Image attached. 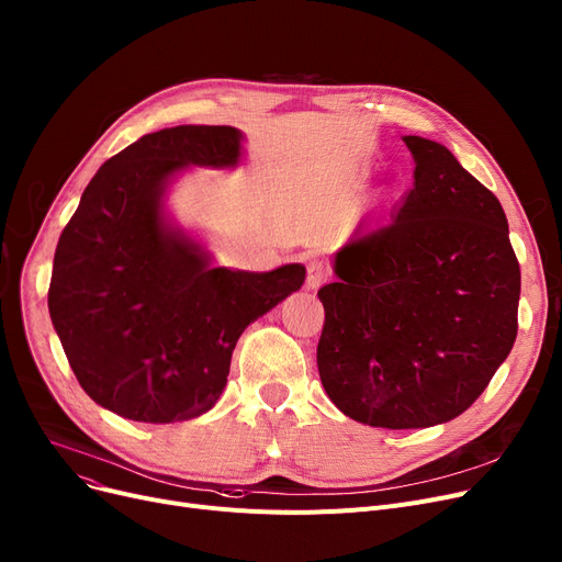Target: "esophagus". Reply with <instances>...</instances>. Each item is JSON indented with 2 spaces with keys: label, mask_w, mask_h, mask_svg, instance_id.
I'll return each instance as SVG.
<instances>
[{
  "label": "esophagus",
  "mask_w": 562,
  "mask_h": 562,
  "mask_svg": "<svg viewBox=\"0 0 562 562\" xmlns=\"http://www.w3.org/2000/svg\"><path fill=\"white\" fill-rule=\"evenodd\" d=\"M305 266H307V289H316L323 280L328 278V271L323 269V261L316 255L305 257Z\"/></svg>",
  "instance_id": "1"
}]
</instances>
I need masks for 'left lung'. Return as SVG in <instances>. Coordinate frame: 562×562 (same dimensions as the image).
<instances>
[{"mask_svg": "<svg viewBox=\"0 0 562 562\" xmlns=\"http://www.w3.org/2000/svg\"><path fill=\"white\" fill-rule=\"evenodd\" d=\"M415 187L352 234L318 289L323 387L373 428L445 424L474 403L517 337L519 261L496 195L441 143L403 136Z\"/></svg>", "mask_w": 562, "mask_h": 562, "instance_id": "8db88e82", "label": "left lung"}]
</instances>
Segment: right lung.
<instances>
[{
	"instance_id": "obj_1",
	"label": "right lung",
	"mask_w": 562,
	"mask_h": 562,
	"mask_svg": "<svg viewBox=\"0 0 562 562\" xmlns=\"http://www.w3.org/2000/svg\"><path fill=\"white\" fill-rule=\"evenodd\" d=\"M241 138L227 125L140 136L102 164L58 239L54 330L83 392L125 419L172 424L212 409L241 333L305 282L301 263L212 269L210 252L166 223L172 177L234 168Z\"/></svg>"
}]
</instances>
